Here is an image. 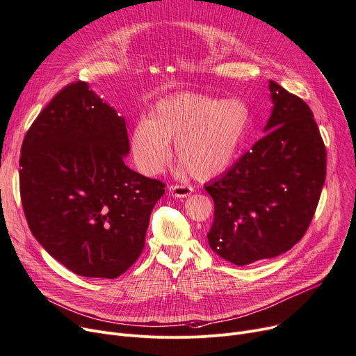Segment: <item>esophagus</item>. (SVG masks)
<instances>
[{"mask_svg":"<svg viewBox=\"0 0 356 356\" xmlns=\"http://www.w3.org/2000/svg\"><path fill=\"white\" fill-rule=\"evenodd\" d=\"M168 192L175 197H188L191 193L195 192V189L188 184H172L170 188H168Z\"/></svg>","mask_w":356,"mask_h":356,"instance_id":"34e87169","label":"esophagus"}]
</instances>
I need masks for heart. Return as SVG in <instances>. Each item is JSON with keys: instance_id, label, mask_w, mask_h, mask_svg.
Instances as JSON below:
<instances>
[{"instance_id": "b5f03b06", "label": "heart", "mask_w": 356, "mask_h": 356, "mask_svg": "<svg viewBox=\"0 0 356 356\" xmlns=\"http://www.w3.org/2000/svg\"><path fill=\"white\" fill-rule=\"evenodd\" d=\"M251 122L241 99H216L200 93H179L159 101L148 120L131 131V153L138 170L156 175L175 156L196 180L222 175L235 161Z\"/></svg>"}]
</instances>
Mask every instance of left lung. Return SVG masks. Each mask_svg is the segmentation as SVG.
Instances as JSON below:
<instances>
[{"label":"left lung","mask_w":356,"mask_h":356,"mask_svg":"<svg viewBox=\"0 0 356 356\" xmlns=\"http://www.w3.org/2000/svg\"><path fill=\"white\" fill-rule=\"evenodd\" d=\"M266 136L204 186L215 202L209 247L235 266L273 258L306 234L326 179V148L309 105L270 81Z\"/></svg>","instance_id":"1"}]
</instances>
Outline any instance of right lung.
<instances>
[{
	"mask_svg": "<svg viewBox=\"0 0 356 356\" xmlns=\"http://www.w3.org/2000/svg\"><path fill=\"white\" fill-rule=\"evenodd\" d=\"M124 117L86 82L63 88L34 120L20 157L29 228L72 273L117 278L140 257L164 183L125 165Z\"/></svg>",
	"mask_w": 356,
	"mask_h": 356,
	"instance_id": "1",
	"label": "right lung"
}]
</instances>
